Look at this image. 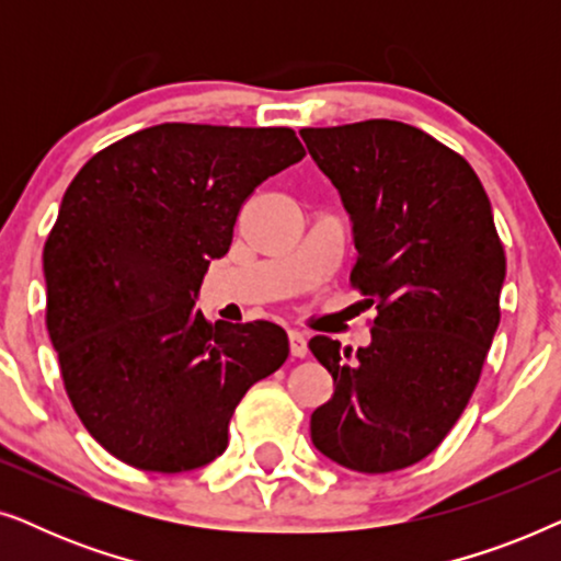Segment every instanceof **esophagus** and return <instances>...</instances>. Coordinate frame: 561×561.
<instances>
[{
    "label": "esophagus",
    "instance_id": "1",
    "mask_svg": "<svg viewBox=\"0 0 561 561\" xmlns=\"http://www.w3.org/2000/svg\"><path fill=\"white\" fill-rule=\"evenodd\" d=\"M309 340H306L304 332H298V329H294V332H288V344H290V355L294 357H306V352H309V344H306Z\"/></svg>",
    "mask_w": 561,
    "mask_h": 561
}]
</instances>
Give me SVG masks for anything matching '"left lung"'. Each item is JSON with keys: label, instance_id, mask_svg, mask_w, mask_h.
<instances>
[{"label": "left lung", "instance_id": "8db88e82", "mask_svg": "<svg viewBox=\"0 0 561 561\" xmlns=\"http://www.w3.org/2000/svg\"><path fill=\"white\" fill-rule=\"evenodd\" d=\"M301 137L350 214L352 283L378 309L367 347L309 342L334 378V396L311 413V442L347 470H403L462 416L493 344L505 280L493 209L462 156L403 122Z\"/></svg>", "mask_w": 561, "mask_h": 561}]
</instances>
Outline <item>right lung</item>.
I'll use <instances>...</instances> for the list:
<instances>
[{
  "label": "right lung",
  "instance_id": "1",
  "mask_svg": "<svg viewBox=\"0 0 561 561\" xmlns=\"http://www.w3.org/2000/svg\"><path fill=\"white\" fill-rule=\"evenodd\" d=\"M306 156L288 127L156 125L96 152L43 250L48 334L87 432L122 462L186 472L227 449L252 382L288 357L271 321L196 309L252 191Z\"/></svg>",
  "mask_w": 561,
  "mask_h": 561
}]
</instances>
